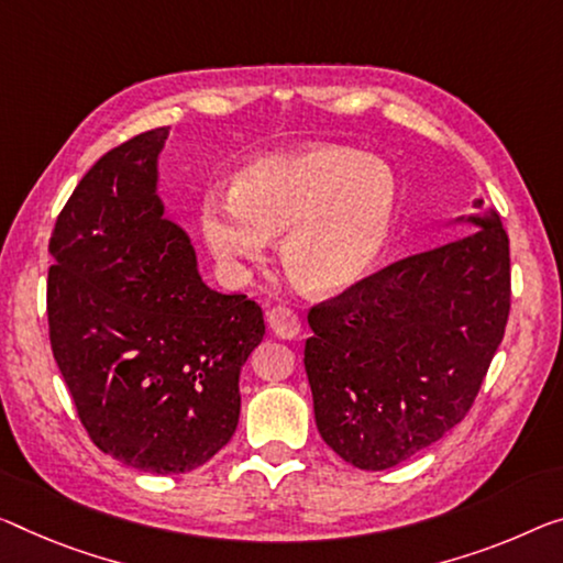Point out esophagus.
<instances>
[{
  "label": "esophagus",
  "mask_w": 563,
  "mask_h": 563,
  "mask_svg": "<svg viewBox=\"0 0 563 563\" xmlns=\"http://www.w3.org/2000/svg\"><path fill=\"white\" fill-rule=\"evenodd\" d=\"M266 322H269V330L276 336H282V340H294L301 330L297 311L289 307H274L272 311H266Z\"/></svg>",
  "instance_id": "34e87169"
}]
</instances>
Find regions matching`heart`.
<instances>
[{
	"mask_svg": "<svg viewBox=\"0 0 563 563\" xmlns=\"http://www.w3.org/2000/svg\"><path fill=\"white\" fill-rule=\"evenodd\" d=\"M393 170L344 145L311 143L256 155L233 176L231 194L201 203V231L229 269L264 262L284 233L282 258L309 294L332 297L365 279L393 233Z\"/></svg>",
	"mask_w": 563,
	"mask_h": 563,
	"instance_id": "obj_1",
	"label": "heart"
}]
</instances>
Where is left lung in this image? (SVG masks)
Instances as JSON below:
<instances>
[{
	"mask_svg": "<svg viewBox=\"0 0 563 563\" xmlns=\"http://www.w3.org/2000/svg\"><path fill=\"white\" fill-rule=\"evenodd\" d=\"M451 244L385 266L309 309L305 367L319 435L360 471L408 461L471 410L504 340L511 256L473 201Z\"/></svg>",
	"mask_w": 563,
	"mask_h": 563,
	"instance_id": "8db88e82",
	"label": "left lung"
}]
</instances>
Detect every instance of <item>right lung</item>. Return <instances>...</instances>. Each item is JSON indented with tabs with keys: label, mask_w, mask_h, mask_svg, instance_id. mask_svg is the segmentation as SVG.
I'll use <instances>...</instances> for the list:
<instances>
[{
	"label": "right lung",
	"mask_w": 563,
	"mask_h": 563,
	"mask_svg": "<svg viewBox=\"0 0 563 563\" xmlns=\"http://www.w3.org/2000/svg\"><path fill=\"white\" fill-rule=\"evenodd\" d=\"M168 128L85 173L49 239V344L102 453L145 473H188L239 426V375L264 340L262 307L198 274L166 219L158 155Z\"/></svg>",
	"instance_id": "1"
}]
</instances>
